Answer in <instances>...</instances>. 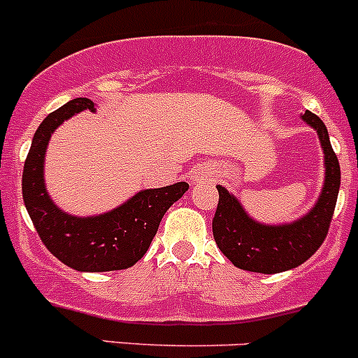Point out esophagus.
Instances as JSON below:
<instances>
[{
    "label": "esophagus",
    "instance_id": "obj_1",
    "mask_svg": "<svg viewBox=\"0 0 358 358\" xmlns=\"http://www.w3.org/2000/svg\"><path fill=\"white\" fill-rule=\"evenodd\" d=\"M213 177H214V173H213V170L209 169V166L200 165V166H196V169H195L192 179H193V181H210Z\"/></svg>",
    "mask_w": 358,
    "mask_h": 358
}]
</instances>
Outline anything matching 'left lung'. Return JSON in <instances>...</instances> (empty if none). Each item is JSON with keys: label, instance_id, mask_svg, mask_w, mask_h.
Returning <instances> with one entry per match:
<instances>
[{"label": "left lung", "instance_id": "8db88e82", "mask_svg": "<svg viewBox=\"0 0 358 358\" xmlns=\"http://www.w3.org/2000/svg\"><path fill=\"white\" fill-rule=\"evenodd\" d=\"M301 117L318 134L325 166L322 193L304 216L292 223H260L246 213L236 195L216 186L220 202L213 220L214 241L221 253L243 271L275 274L299 267L316 253L329 232L341 185V169L322 119L309 110Z\"/></svg>", "mask_w": 358, "mask_h": 358}]
</instances>
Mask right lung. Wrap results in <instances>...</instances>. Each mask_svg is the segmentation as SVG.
Returning a JSON list of instances; mask_svg holds the SVG:
<instances>
[{
	"mask_svg": "<svg viewBox=\"0 0 358 358\" xmlns=\"http://www.w3.org/2000/svg\"><path fill=\"white\" fill-rule=\"evenodd\" d=\"M83 110L96 112L90 98H75L47 115L38 126L24 162L22 199L47 250L80 272L121 271L137 264L151 246L169 207L188 192V182L142 189L108 213L73 216L47 193L43 163L57 126Z\"/></svg>",
	"mask_w": 358,
	"mask_h": 358,
	"instance_id": "add662e5",
	"label": "right lung"
}]
</instances>
